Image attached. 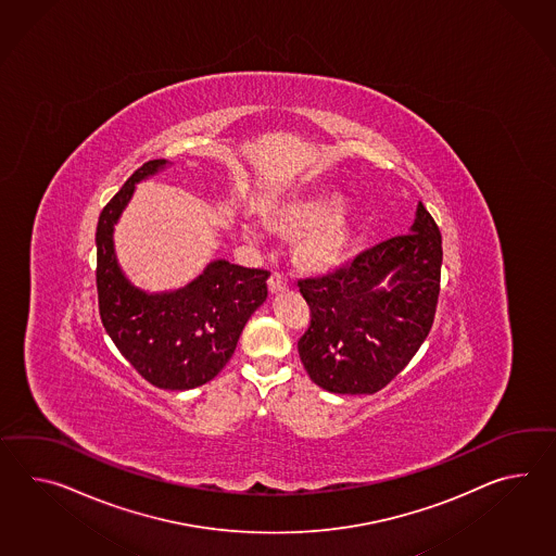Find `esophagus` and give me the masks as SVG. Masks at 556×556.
I'll list each match as a JSON object with an SVG mask.
<instances>
[{"mask_svg": "<svg viewBox=\"0 0 556 556\" xmlns=\"http://www.w3.org/2000/svg\"><path fill=\"white\" fill-rule=\"evenodd\" d=\"M267 285H269V291H271V293H281V291L287 289V283H285L283 275H281V273H271V277H269Z\"/></svg>", "mask_w": 556, "mask_h": 556, "instance_id": "obj_1", "label": "esophagus"}]
</instances>
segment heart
<instances>
[{"instance_id":"heart-1","label":"heart","mask_w":556,"mask_h":556,"mask_svg":"<svg viewBox=\"0 0 556 556\" xmlns=\"http://www.w3.org/2000/svg\"><path fill=\"white\" fill-rule=\"evenodd\" d=\"M336 197H303L275 204L265 225L285 239H299L295 257L309 271H329L345 258L352 244V225L338 211ZM253 237V230L247 229Z\"/></svg>"}]
</instances>
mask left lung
Wrapping results in <instances>:
<instances>
[{
  "label": "left lung",
  "instance_id": "1",
  "mask_svg": "<svg viewBox=\"0 0 556 556\" xmlns=\"http://www.w3.org/2000/svg\"><path fill=\"white\" fill-rule=\"evenodd\" d=\"M393 273L392 290L378 283ZM442 271V235L418 204L412 232L367 249L336 271L299 279L309 326L299 357L309 378L333 393L386 388L432 329Z\"/></svg>",
  "mask_w": 556,
  "mask_h": 556
}]
</instances>
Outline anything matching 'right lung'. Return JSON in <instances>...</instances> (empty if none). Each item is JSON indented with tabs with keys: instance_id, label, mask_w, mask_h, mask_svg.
<instances>
[{
	"instance_id": "right-lung-1",
	"label": "right lung",
	"mask_w": 556,
	"mask_h": 556,
	"mask_svg": "<svg viewBox=\"0 0 556 556\" xmlns=\"http://www.w3.org/2000/svg\"><path fill=\"white\" fill-rule=\"evenodd\" d=\"M164 164L159 159L136 168L100 213L98 309L110 339L142 378L163 390H192L215 378L229 362L247 319L267 299L269 271L215 261L192 283L173 293L149 295L128 283L114 257V223L136 182Z\"/></svg>"
}]
</instances>
